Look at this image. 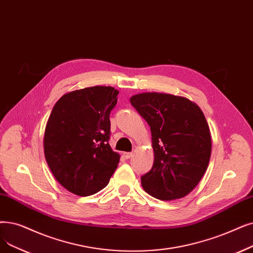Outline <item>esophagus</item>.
Here are the masks:
<instances>
[{"instance_id":"1","label":"esophagus","mask_w":253,"mask_h":253,"mask_svg":"<svg viewBox=\"0 0 253 253\" xmlns=\"http://www.w3.org/2000/svg\"><path fill=\"white\" fill-rule=\"evenodd\" d=\"M132 155H133V154H132V153H130V152H126V153H124V154H123L124 158H126V159H130L131 157H132Z\"/></svg>"}]
</instances>
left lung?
Segmentation results:
<instances>
[{"label":"left lung","instance_id":"obj_1","mask_svg":"<svg viewBox=\"0 0 253 253\" xmlns=\"http://www.w3.org/2000/svg\"><path fill=\"white\" fill-rule=\"evenodd\" d=\"M130 103L151 128L154 163L141 175L147 193L161 201L178 200L202 180L211 157L212 141L199 105L187 98L141 93Z\"/></svg>","mask_w":253,"mask_h":253}]
</instances>
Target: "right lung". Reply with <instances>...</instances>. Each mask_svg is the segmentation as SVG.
Here are the masks:
<instances>
[{"instance_id": "right-lung-1", "label": "right lung", "mask_w": 253, "mask_h": 253, "mask_svg": "<svg viewBox=\"0 0 253 253\" xmlns=\"http://www.w3.org/2000/svg\"><path fill=\"white\" fill-rule=\"evenodd\" d=\"M113 86L96 85L62 96L44 133V155L54 178L68 191L89 196L102 190L120 155L108 144L109 115L118 101Z\"/></svg>"}]
</instances>
